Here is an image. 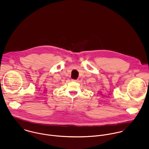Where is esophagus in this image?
<instances>
[{
  "mask_svg": "<svg viewBox=\"0 0 149 149\" xmlns=\"http://www.w3.org/2000/svg\"><path fill=\"white\" fill-rule=\"evenodd\" d=\"M72 81H75V82H77L79 80H72Z\"/></svg>",
  "mask_w": 149,
  "mask_h": 149,
  "instance_id": "esophagus-1",
  "label": "esophagus"
}]
</instances>
